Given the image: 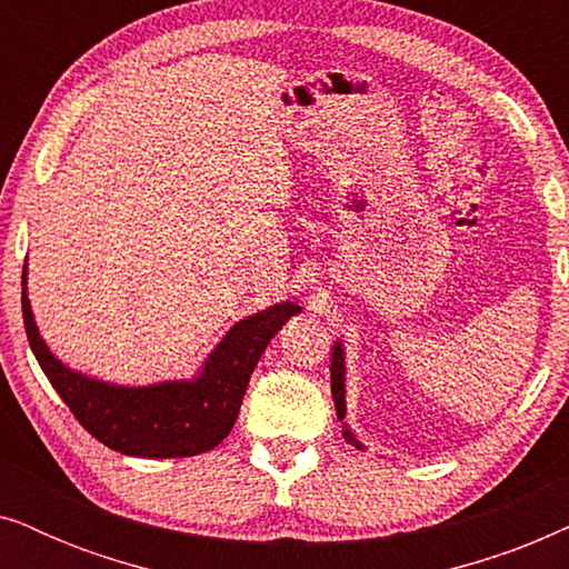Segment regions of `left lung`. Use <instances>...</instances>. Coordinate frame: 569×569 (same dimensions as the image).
Wrapping results in <instances>:
<instances>
[{
	"label": "left lung",
	"mask_w": 569,
	"mask_h": 569,
	"mask_svg": "<svg viewBox=\"0 0 569 569\" xmlns=\"http://www.w3.org/2000/svg\"><path fill=\"white\" fill-rule=\"evenodd\" d=\"M331 396H333V403H337V417L345 419V411H347V403H345V349H341V341L333 345V352H331ZM345 438L349 442H355L357 448L360 446V440L355 438L352 430L345 425Z\"/></svg>",
	"instance_id": "left-lung-1"
}]
</instances>
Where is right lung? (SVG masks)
<instances>
[{"instance_id": "obj_1", "label": "right lung", "mask_w": 569, "mask_h": 569, "mask_svg": "<svg viewBox=\"0 0 569 569\" xmlns=\"http://www.w3.org/2000/svg\"><path fill=\"white\" fill-rule=\"evenodd\" d=\"M22 269V321L38 365L92 438L123 456L183 458L212 450L236 425L240 401L256 362L287 318L300 313L295 302H277L248 316L228 331L199 378L158 386H113L69 370L49 352L36 329Z\"/></svg>"}]
</instances>
